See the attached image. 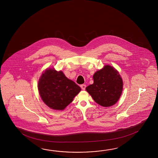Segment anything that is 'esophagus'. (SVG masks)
Returning <instances> with one entry per match:
<instances>
[{"instance_id":"obj_1","label":"esophagus","mask_w":158,"mask_h":158,"mask_svg":"<svg viewBox=\"0 0 158 158\" xmlns=\"http://www.w3.org/2000/svg\"><path fill=\"white\" fill-rule=\"evenodd\" d=\"M81 89H82V90H85V89H86V85H81Z\"/></svg>"}]
</instances>
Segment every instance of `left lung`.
<instances>
[{
  "mask_svg": "<svg viewBox=\"0 0 158 158\" xmlns=\"http://www.w3.org/2000/svg\"><path fill=\"white\" fill-rule=\"evenodd\" d=\"M94 83L86 88L94 101L103 107H110L118 102L123 90L120 75L112 67L106 65L93 76Z\"/></svg>",
  "mask_w": 158,
  "mask_h": 158,
  "instance_id": "obj_1",
  "label": "left lung"
}]
</instances>
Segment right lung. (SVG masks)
<instances>
[{"mask_svg": "<svg viewBox=\"0 0 158 158\" xmlns=\"http://www.w3.org/2000/svg\"><path fill=\"white\" fill-rule=\"evenodd\" d=\"M38 87L44 103L56 110H64L81 91V87L61 71L54 69H47L42 74Z\"/></svg>", "mask_w": 158, "mask_h": 158, "instance_id": "right-lung-1", "label": "right lung"}]
</instances>
